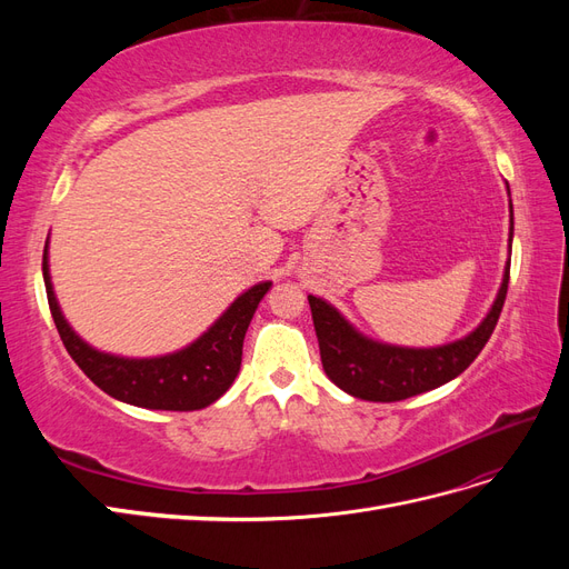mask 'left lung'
Wrapping results in <instances>:
<instances>
[{"label":"left lung","mask_w":569,"mask_h":569,"mask_svg":"<svg viewBox=\"0 0 569 569\" xmlns=\"http://www.w3.org/2000/svg\"><path fill=\"white\" fill-rule=\"evenodd\" d=\"M508 280L510 263L506 266L501 291H498L485 322L465 339L437 349H401L366 339L330 303L318 297H308L320 343L322 370L339 389L356 396V399L380 403L403 401L451 382L462 370H468L479 351L487 347L498 316L503 311Z\"/></svg>","instance_id":"obj_1"}]
</instances>
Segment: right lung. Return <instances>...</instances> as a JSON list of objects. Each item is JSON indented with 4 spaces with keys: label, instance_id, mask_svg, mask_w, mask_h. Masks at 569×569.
<instances>
[{
    "label": "right lung",
    "instance_id": "1",
    "mask_svg": "<svg viewBox=\"0 0 569 569\" xmlns=\"http://www.w3.org/2000/svg\"><path fill=\"white\" fill-rule=\"evenodd\" d=\"M42 274L51 318L78 368L113 399L151 410H201L230 389L242 366L249 322L270 289V282H261L244 291L192 347L161 358L137 360L99 353L68 327L51 291L47 249L42 256Z\"/></svg>",
    "mask_w": 569,
    "mask_h": 569
}]
</instances>
